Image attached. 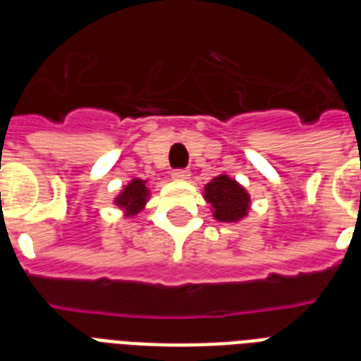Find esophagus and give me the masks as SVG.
Wrapping results in <instances>:
<instances>
[{
    "mask_svg": "<svg viewBox=\"0 0 361 361\" xmlns=\"http://www.w3.org/2000/svg\"><path fill=\"white\" fill-rule=\"evenodd\" d=\"M189 176H191V172L185 169H176L172 170V178L178 181H183V180H189Z\"/></svg>",
    "mask_w": 361,
    "mask_h": 361,
    "instance_id": "esophagus-1",
    "label": "esophagus"
}]
</instances>
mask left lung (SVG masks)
<instances>
[{
	"mask_svg": "<svg viewBox=\"0 0 361 361\" xmlns=\"http://www.w3.org/2000/svg\"><path fill=\"white\" fill-rule=\"evenodd\" d=\"M206 200L214 206V217L223 223H232L245 217L249 209V195L228 176L221 174L206 185Z\"/></svg>",
	"mask_w": 361,
	"mask_h": 361,
	"instance_id": "left-lung-1",
	"label": "left lung"
}]
</instances>
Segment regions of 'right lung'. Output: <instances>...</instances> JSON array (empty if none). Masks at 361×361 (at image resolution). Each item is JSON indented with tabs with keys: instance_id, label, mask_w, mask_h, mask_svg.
Returning <instances> with one entry per match:
<instances>
[{
	"instance_id": "add662e5",
	"label": "right lung",
	"mask_w": 361,
	"mask_h": 361,
	"mask_svg": "<svg viewBox=\"0 0 361 361\" xmlns=\"http://www.w3.org/2000/svg\"><path fill=\"white\" fill-rule=\"evenodd\" d=\"M146 197H147L146 183H144L142 180H133L129 185L125 187L120 197L116 198V204H118L120 208H123L125 212H127V215H135L144 208Z\"/></svg>"
}]
</instances>
